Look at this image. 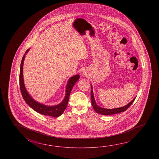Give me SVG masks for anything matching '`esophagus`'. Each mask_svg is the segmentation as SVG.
<instances>
[{
	"instance_id": "34e87169",
	"label": "esophagus",
	"mask_w": 159,
	"mask_h": 159,
	"mask_svg": "<svg viewBox=\"0 0 159 159\" xmlns=\"http://www.w3.org/2000/svg\"><path fill=\"white\" fill-rule=\"evenodd\" d=\"M85 75H87L86 74V73H85Z\"/></svg>"
}]
</instances>
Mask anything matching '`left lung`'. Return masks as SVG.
Here are the masks:
<instances>
[{"instance_id":"1","label":"left lung","mask_w":159,"mask_h":159,"mask_svg":"<svg viewBox=\"0 0 159 159\" xmlns=\"http://www.w3.org/2000/svg\"><path fill=\"white\" fill-rule=\"evenodd\" d=\"M91 104L93 107V108L94 109L95 112H97L98 114H100L102 115H113L115 114H118L120 112L125 111L129 107L132 105V103L135 101V98L133 99L129 103L128 105L122 107H119V108H112V109H107V108H102L99 107L98 105H97L95 101L94 97V93L93 91V88H92V85L91 84Z\"/></svg>"}]
</instances>
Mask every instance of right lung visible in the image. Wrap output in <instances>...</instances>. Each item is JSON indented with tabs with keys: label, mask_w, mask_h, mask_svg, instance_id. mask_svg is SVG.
<instances>
[{
	"label": "right lung",
	"mask_w": 159,
	"mask_h": 159,
	"mask_svg": "<svg viewBox=\"0 0 159 159\" xmlns=\"http://www.w3.org/2000/svg\"><path fill=\"white\" fill-rule=\"evenodd\" d=\"M29 50L30 49H28L26 51L21 62L20 75H19V83H20L21 93L23 96V98L27 103V105H29L30 107L33 108L35 111L43 115L51 116L53 117H58L63 114L66 108L71 90L73 88L75 84L79 80L80 76L78 75H75L74 76L71 77V78H69L66 85V94H65L64 99L60 104L53 106H49L43 105L39 102L35 101L27 92L24 85V80H23V72L24 58H25V54L28 53Z\"/></svg>",
	"instance_id": "right-lung-1"
}]
</instances>
